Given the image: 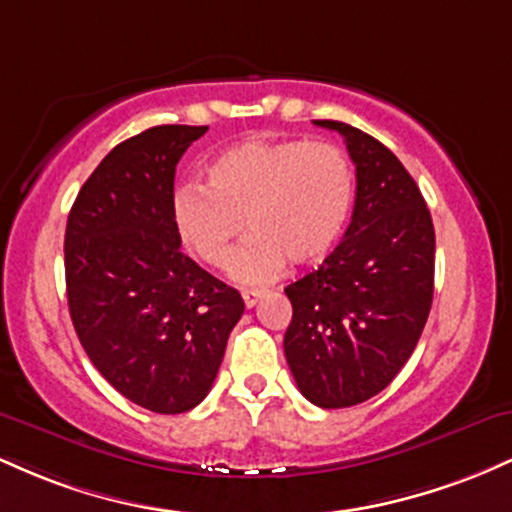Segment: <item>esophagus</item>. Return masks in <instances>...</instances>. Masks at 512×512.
Returning <instances> with one entry per match:
<instances>
[{"label":"esophagus","instance_id":"34e87169","mask_svg":"<svg viewBox=\"0 0 512 512\" xmlns=\"http://www.w3.org/2000/svg\"><path fill=\"white\" fill-rule=\"evenodd\" d=\"M262 298V291H243V301H245V308H255L257 301Z\"/></svg>","mask_w":512,"mask_h":512}]
</instances>
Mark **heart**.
<instances>
[{"label":"heart","instance_id":"heart-1","mask_svg":"<svg viewBox=\"0 0 512 512\" xmlns=\"http://www.w3.org/2000/svg\"><path fill=\"white\" fill-rule=\"evenodd\" d=\"M204 175L207 187L185 182L175 190V231L199 262L223 267L248 226L252 236L231 262L240 284H264L286 262H322L354 209V166L330 142L245 139L211 158Z\"/></svg>","mask_w":512,"mask_h":512}]
</instances>
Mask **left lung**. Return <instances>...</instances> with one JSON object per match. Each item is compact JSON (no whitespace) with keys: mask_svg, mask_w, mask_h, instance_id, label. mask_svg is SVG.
Here are the masks:
<instances>
[{"mask_svg":"<svg viewBox=\"0 0 512 512\" xmlns=\"http://www.w3.org/2000/svg\"><path fill=\"white\" fill-rule=\"evenodd\" d=\"M344 137L356 166V202L344 240L303 279L284 354L305 399L322 409L366 402L409 361L431 313L436 231L399 158L361 129L315 120Z\"/></svg>","mask_w":512,"mask_h":512,"instance_id":"8db88e82","label":"left lung"}]
</instances>
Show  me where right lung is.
Instances as JSON below:
<instances>
[{
    "mask_svg": "<svg viewBox=\"0 0 512 512\" xmlns=\"http://www.w3.org/2000/svg\"><path fill=\"white\" fill-rule=\"evenodd\" d=\"M209 127L158 125L117 144L76 195L64 233L79 342L120 395L182 414L209 395L240 293L180 250L175 166Z\"/></svg>",
    "mask_w": 512,
    "mask_h": 512,
    "instance_id": "add662e5",
    "label": "right lung"
}]
</instances>
